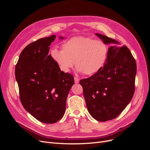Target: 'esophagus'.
I'll return each instance as SVG.
<instances>
[{
    "label": "esophagus",
    "instance_id": "34e87169",
    "mask_svg": "<svg viewBox=\"0 0 150 150\" xmlns=\"http://www.w3.org/2000/svg\"><path fill=\"white\" fill-rule=\"evenodd\" d=\"M74 82L75 83H78L79 82V79L78 77H74Z\"/></svg>",
    "mask_w": 150,
    "mask_h": 150
}]
</instances>
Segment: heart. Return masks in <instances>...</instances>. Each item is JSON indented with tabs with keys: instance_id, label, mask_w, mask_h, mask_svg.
<instances>
[{
	"instance_id": "obj_1",
	"label": "heart",
	"mask_w": 150,
	"mask_h": 150,
	"mask_svg": "<svg viewBox=\"0 0 150 150\" xmlns=\"http://www.w3.org/2000/svg\"><path fill=\"white\" fill-rule=\"evenodd\" d=\"M108 52V46L103 40L80 36L65 41L62 45V51L52 49L51 56L62 71L69 72L75 61L78 71L91 75L101 69Z\"/></svg>"
}]
</instances>
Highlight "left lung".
I'll use <instances>...</instances> for the list:
<instances>
[{"label": "left lung", "instance_id": "obj_1", "mask_svg": "<svg viewBox=\"0 0 150 150\" xmlns=\"http://www.w3.org/2000/svg\"><path fill=\"white\" fill-rule=\"evenodd\" d=\"M106 44L120 43L96 34ZM137 63L126 46L110 47L104 65L88 78L80 80L89 114L99 121L115 119L128 105L135 91Z\"/></svg>", "mask_w": 150, "mask_h": 150}]
</instances>
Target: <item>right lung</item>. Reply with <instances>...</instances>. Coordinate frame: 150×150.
Instances as JSON below:
<instances>
[{
    "label": "right lung",
    "mask_w": 150,
    "mask_h": 150,
    "mask_svg": "<svg viewBox=\"0 0 150 150\" xmlns=\"http://www.w3.org/2000/svg\"><path fill=\"white\" fill-rule=\"evenodd\" d=\"M55 38L52 35L28 45L15 69L22 106L35 118L49 124L64 116L67 95L74 83L73 76L61 71L49 54Z\"/></svg>",
    "instance_id": "add662e5"
}]
</instances>
